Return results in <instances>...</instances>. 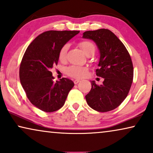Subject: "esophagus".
<instances>
[{"mask_svg": "<svg viewBox=\"0 0 153 153\" xmlns=\"http://www.w3.org/2000/svg\"><path fill=\"white\" fill-rule=\"evenodd\" d=\"M80 82V80H79V79H75V80H74V84H75V85H77V84L78 83V82Z\"/></svg>", "mask_w": 153, "mask_h": 153, "instance_id": "34e87169", "label": "esophagus"}]
</instances>
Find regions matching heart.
I'll use <instances>...</instances> for the list:
<instances>
[{
    "label": "heart",
    "mask_w": 153,
    "mask_h": 153,
    "mask_svg": "<svg viewBox=\"0 0 153 153\" xmlns=\"http://www.w3.org/2000/svg\"><path fill=\"white\" fill-rule=\"evenodd\" d=\"M84 53L87 55L90 52H94L95 51V46L93 43L89 42V41H82L79 44ZM68 49V45L65 44L60 48L59 52V59L60 61H64L65 60L66 57V53H67ZM66 72L68 76L76 78H80L86 76L87 73V68L86 66H71L66 69Z\"/></svg>",
    "instance_id": "heart-1"
}]
</instances>
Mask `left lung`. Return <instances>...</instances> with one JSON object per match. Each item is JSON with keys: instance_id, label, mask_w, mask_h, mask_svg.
Returning <instances> with one entry per match:
<instances>
[{"instance_id": "8db88e82", "label": "left lung", "mask_w": 153, "mask_h": 153, "mask_svg": "<svg viewBox=\"0 0 153 153\" xmlns=\"http://www.w3.org/2000/svg\"><path fill=\"white\" fill-rule=\"evenodd\" d=\"M82 38L94 41L100 58L96 76L104 78L102 85L91 81V89L85 96L90 107L100 112L113 110L128 96L133 80V65L126 46L107 29L86 31Z\"/></svg>"}]
</instances>
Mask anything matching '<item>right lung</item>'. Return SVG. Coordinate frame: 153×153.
<instances>
[{
	"instance_id": "add662e5",
	"label": "right lung",
	"mask_w": 153,
	"mask_h": 153,
	"mask_svg": "<svg viewBox=\"0 0 153 153\" xmlns=\"http://www.w3.org/2000/svg\"><path fill=\"white\" fill-rule=\"evenodd\" d=\"M79 33L44 32L25 51L19 69L20 82L29 100L41 110L53 112L59 109L74 87V82L66 77L54 82L50 70L58 63L60 48Z\"/></svg>"
}]
</instances>
